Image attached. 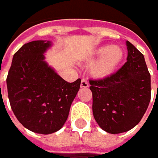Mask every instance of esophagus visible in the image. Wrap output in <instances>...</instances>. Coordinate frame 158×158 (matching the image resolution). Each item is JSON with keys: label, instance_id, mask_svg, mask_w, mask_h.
Returning a JSON list of instances; mask_svg holds the SVG:
<instances>
[{"label": "esophagus", "instance_id": "34e87169", "mask_svg": "<svg viewBox=\"0 0 158 158\" xmlns=\"http://www.w3.org/2000/svg\"><path fill=\"white\" fill-rule=\"evenodd\" d=\"M89 87V82L87 80L82 79L81 81V88H88Z\"/></svg>", "mask_w": 158, "mask_h": 158}]
</instances>
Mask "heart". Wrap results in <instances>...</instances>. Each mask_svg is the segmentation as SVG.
<instances>
[{"label": "heart", "mask_w": 158, "mask_h": 158, "mask_svg": "<svg viewBox=\"0 0 158 158\" xmlns=\"http://www.w3.org/2000/svg\"><path fill=\"white\" fill-rule=\"evenodd\" d=\"M124 58V52L118 46H103L96 49L89 59V62L98 61L92 66L91 73L97 78H106L116 70Z\"/></svg>", "instance_id": "1"}]
</instances>
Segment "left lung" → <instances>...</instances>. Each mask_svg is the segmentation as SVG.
<instances>
[{"mask_svg":"<svg viewBox=\"0 0 158 158\" xmlns=\"http://www.w3.org/2000/svg\"><path fill=\"white\" fill-rule=\"evenodd\" d=\"M127 62L108 77L89 80L92 111L97 123L110 134H119L135 127L149 106L150 74L144 56L127 41Z\"/></svg>","mask_w":158,"mask_h":158,"instance_id":"left-lung-1","label":"left lung"}]
</instances>
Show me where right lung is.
<instances>
[{
    "label": "right lung",
    "mask_w": 158,
    "mask_h": 158,
    "mask_svg": "<svg viewBox=\"0 0 158 158\" xmlns=\"http://www.w3.org/2000/svg\"><path fill=\"white\" fill-rule=\"evenodd\" d=\"M51 41L24 44L13 56L7 76L11 109L24 127L48 135L60 130L80 89L81 79L66 82L45 61Z\"/></svg>",
    "instance_id": "add662e5"
}]
</instances>
